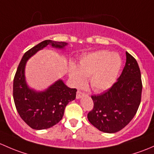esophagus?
I'll return each mask as SVG.
<instances>
[{
  "label": "esophagus",
  "instance_id": "esophagus-1",
  "mask_svg": "<svg viewBox=\"0 0 154 154\" xmlns=\"http://www.w3.org/2000/svg\"><path fill=\"white\" fill-rule=\"evenodd\" d=\"M85 93L83 92H81V91H77L76 93V99H80L82 96H84Z\"/></svg>",
  "mask_w": 154,
  "mask_h": 154
}]
</instances>
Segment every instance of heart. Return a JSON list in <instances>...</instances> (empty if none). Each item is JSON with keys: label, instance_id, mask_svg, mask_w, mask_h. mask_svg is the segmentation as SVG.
<instances>
[{"label": "heart", "instance_id": "1", "mask_svg": "<svg viewBox=\"0 0 154 154\" xmlns=\"http://www.w3.org/2000/svg\"><path fill=\"white\" fill-rule=\"evenodd\" d=\"M122 66L121 58L117 54L99 51L83 57L79 67L72 66L69 77L76 87L85 82V77H90V83L95 90H104L113 85Z\"/></svg>", "mask_w": 154, "mask_h": 154}]
</instances>
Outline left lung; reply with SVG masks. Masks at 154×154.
<instances>
[{"mask_svg": "<svg viewBox=\"0 0 154 154\" xmlns=\"http://www.w3.org/2000/svg\"><path fill=\"white\" fill-rule=\"evenodd\" d=\"M126 63L118 80L106 91L91 96L93 108L88 114L90 123L104 133L118 132L129 124L142 98L141 72L136 60L126 52Z\"/></svg>", "mask_w": 154, "mask_h": 154, "instance_id": "8db88e82", "label": "left lung"}]
</instances>
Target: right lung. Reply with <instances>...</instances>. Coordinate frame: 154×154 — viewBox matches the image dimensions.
Returning a JSON list of instances; mask_svg holds the SVG:
<instances>
[{
	"label": "right lung",
	"mask_w": 154,
	"mask_h": 154,
	"mask_svg": "<svg viewBox=\"0 0 154 154\" xmlns=\"http://www.w3.org/2000/svg\"><path fill=\"white\" fill-rule=\"evenodd\" d=\"M48 44L64 48L67 43L45 40L26 51L13 81V99L17 111L24 122L35 130L47 129L59 122L66 104L76 96V89L66 87L62 80L57 81L44 92H36L26 85L24 76L26 61Z\"/></svg>",
	"instance_id": "obj_1"
}]
</instances>
